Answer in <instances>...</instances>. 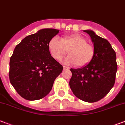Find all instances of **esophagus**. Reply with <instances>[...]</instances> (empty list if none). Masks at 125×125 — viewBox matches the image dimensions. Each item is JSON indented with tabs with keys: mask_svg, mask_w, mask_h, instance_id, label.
<instances>
[{
	"mask_svg": "<svg viewBox=\"0 0 125 125\" xmlns=\"http://www.w3.org/2000/svg\"><path fill=\"white\" fill-rule=\"evenodd\" d=\"M63 69H64V70H68V69H69V67H68L67 66H63Z\"/></svg>",
	"mask_w": 125,
	"mask_h": 125,
	"instance_id": "34e87169",
	"label": "esophagus"
}]
</instances>
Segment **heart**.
I'll use <instances>...</instances> for the list:
<instances>
[{
	"instance_id": "b5f03b06",
	"label": "heart",
	"mask_w": 125,
	"mask_h": 125,
	"mask_svg": "<svg viewBox=\"0 0 125 125\" xmlns=\"http://www.w3.org/2000/svg\"><path fill=\"white\" fill-rule=\"evenodd\" d=\"M50 54L54 59L60 62L65 54L69 56L64 61L67 65L76 64L78 67L87 65L94 56L95 50L91 45L87 43V40L78 34H73L61 38H52L48 45Z\"/></svg>"
}]
</instances>
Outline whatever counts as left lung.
<instances>
[{"label":"left lung","mask_w":125,"mask_h":125,"mask_svg":"<svg viewBox=\"0 0 125 125\" xmlns=\"http://www.w3.org/2000/svg\"><path fill=\"white\" fill-rule=\"evenodd\" d=\"M83 32L91 38L94 56L87 65L71 69L69 86L78 99L94 103L105 97L114 85L117 71L116 54L108 40L97 36L93 30Z\"/></svg>","instance_id":"1"}]
</instances>
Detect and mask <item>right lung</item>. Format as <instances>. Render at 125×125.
Instances as JSON below:
<instances>
[{
    "label": "right lung",
    "instance_id": "1",
    "mask_svg": "<svg viewBox=\"0 0 125 125\" xmlns=\"http://www.w3.org/2000/svg\"><path fill=\"white\" fill-rule=\"evenodd\" d=\"M59 30L43 28L26 36L15 48L10 61L9 78L22 98L41 99L51 91L63 66L51 56L48 45Z\"/></svg>",
    "mask_w": 125,
    "mask_h": 125
}]
</instances>
